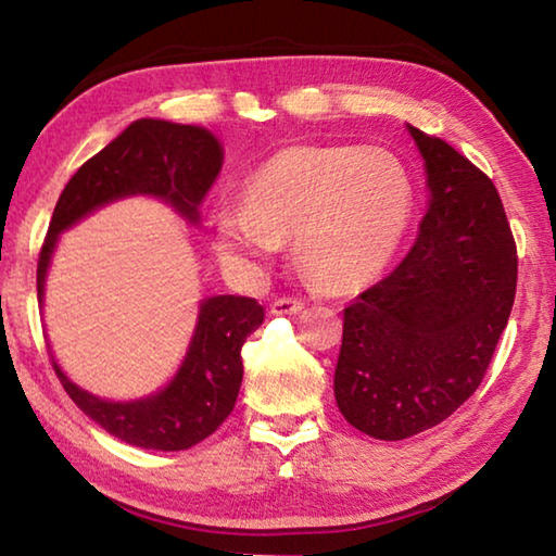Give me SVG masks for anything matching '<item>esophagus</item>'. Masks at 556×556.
Returning <instances> with one entry per match:
<instances>
[{
    "instance_id": "34e87169",
    "label": "esophagus",
    "mask_w": 556,
    "mask_h": 556,
    "mask_svg": "<svg viewBox=\"0 0 556 556\" xmlns=\"http://www.w3.org/2000/svg\"><path fill=\"white\" fill-rule=\"evenodd\" d=\"M301 308H304V304H301V301H296V299H275L271 301V306H269V314L271 316H291V314H299Z\"/></svg>"
}]
</instances>
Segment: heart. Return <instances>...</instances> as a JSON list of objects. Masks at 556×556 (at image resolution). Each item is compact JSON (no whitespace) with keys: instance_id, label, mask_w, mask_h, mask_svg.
Masks as SVG:
<instances>
[{"instance_id":"b5f03b06","label":"heart","mask_w":556,"mask_h":556,"mask_svg":"<svg viewBox=\"0 0 556 556\" xmlns=\"http://www.w3.org/2000/svg\"><path fill=\"white\" fill-rule=\"evenodd\" d=\"M414 191L404 164L380 147L279 149L244 184V203L215 213V250L262 275L294 238L304 275L328 291L368 285L397 252Z\"/></svg>"}]
</instances>
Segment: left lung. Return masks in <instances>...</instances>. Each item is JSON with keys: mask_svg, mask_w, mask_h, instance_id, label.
I'll list each match as a JSON object with an SVG mask.
<instances>
[{"mask_svg": "<svg viewBox=\"0 0 556 556\" xmlns=\"http://www.w3.org/2000/svg\"><path fill=\"white\" fill-rule=\"evenodd\" d=\"M427 213L402 265L343 312L333 394L351 425L400 441L451 417L481 384L513 312L517 255L495 186L444 139L407 125Z\"/></svg>", "mask_w": 556, "mask_h": 556, "instance_id": "left-lung-1", "label": "left lung"}]
</instances>
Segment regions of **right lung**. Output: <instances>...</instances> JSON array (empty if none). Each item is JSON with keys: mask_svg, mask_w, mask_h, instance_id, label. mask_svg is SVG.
<instances>
[{"mask_svg": "<svg viewBox=\"0 0 556 556\" xmlns=\"http://www.w3.org/2000/svg\"><path fill=\"white\" fill-rule=\"evenodd\" d=\"M223 168V144L199 125L142 117L83 164L55 203L39 255L36 289L43 308L46 279L61 235L105 205L147 195L166 203L188 225H201V203ZM265 321L255 299L218 294L199 301V316L174 378L137 400H105L75 384L51 353L63 390L88 417L125 444L184 451L208 439L238 400L240 351Z\"/></svg>", "mask_w": 556, "mask_h": 556, "instance_id": "obj_1", "label": "right lung"}]
</instances>
